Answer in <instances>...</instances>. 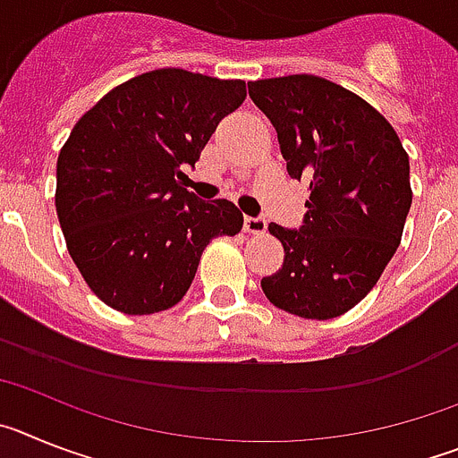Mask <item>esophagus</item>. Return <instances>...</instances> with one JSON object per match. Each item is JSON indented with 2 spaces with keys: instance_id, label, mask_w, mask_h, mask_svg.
<instances>
[{
  "instance_id": "esophagus-1",
  "label": "esophagus",
  "mask_w": 458,
  "mask_h": 458,
  "mask_svg": "<svg viewBox=\"0 0 458 458\" xmlns=\"http://www.w3.org/2000/svg\"><path fill=\"white\" fill-rule=\"evenodd\" d=\"M242 226H245V232L248 233L261 236V233H266V229H268V222H266V217H245Z\"/></svg>"
}]
</instances>
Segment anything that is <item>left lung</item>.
Segmentation results:
<instances>
[{
	"label": "left lung",
	"mask_w": 458,
	"mask_h": 458,
	"mask_svg": "<svg viewBox=\"0 0 458 458\" xmlns=\"http://www.w3.org/2000/svg\"><path fill=\"white\" fill-rule=\"evenodd\" d=\"M275 125L286 172L310 183L301 229L270 222L284 264L261 279L266 298L302 318L342 317L378 282L411 210V165L387 119L317 75L248 82Z\"/></svg>",
	"instance_id": "1"
}]
</instances>
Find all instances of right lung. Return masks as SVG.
<instances>
[{
    "mask_svg": "<svg viewBox=\"0 0 458 458\" xmlns=\"http://www.w3.org/2000/svg\"><path fill=\"white\" fill-rule=\"evenodd\" d=\"M242 80L157 68L119 84L75 123L56 160L55 206L89 289L123 314H156L188 293L204 248L236 236L242 213L183 185Z\"/></svg>",
    "mask_w": 458,
    "mask_h": 458,
    "instance_id": "add662e5",
    "label": "right lung"
}]
</instances>
